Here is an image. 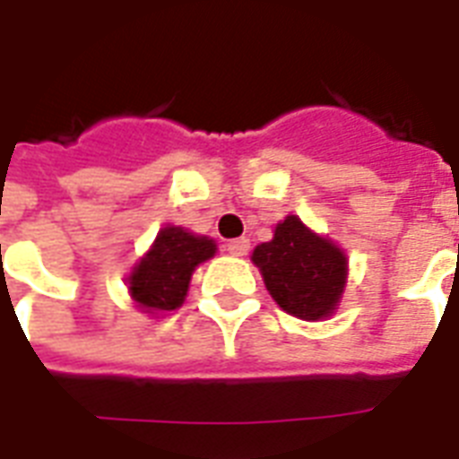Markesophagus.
I'll use <instances>...</instances> for the list:
<instances>
[{
  "mask_svg": "<svg viewBox=\"0 0 459 459\" xmlns=\"http://www.w3.org/2000/svg\"><path fill=\"white\" fill-rule=\"evenodd\" d=\"M226 250H229L230 255H236V257H243V255H247V250H250V240H247V238H233V240L226 243Z\"/></svg>",
  "mask_w": 459,
  "mask_h": 459,
  "instance_id": "esophagus-1",
  "label": "esophagus"
}]
</instances>
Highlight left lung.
<instances>
[{
  "label": "left lung",
  "mask_w": 459,
  "mask_h": 459,
  "mask_svg": "<svg viewBox=\"0 0 459 459\" xmlns=\"http://www.w3.org/2000/svg\"><path fill=\"white\" fill-rule=\"evenodd\" d=\"M253 262L272 299L300 320L327 317L344 291V253L310 233L296 216H286L274 238L255 247Z\"/></svg>",
  "instance_id": "left-lung-1"
}]
</instances>
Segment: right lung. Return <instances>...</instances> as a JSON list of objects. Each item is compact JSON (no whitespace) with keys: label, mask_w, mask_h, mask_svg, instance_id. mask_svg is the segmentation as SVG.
I'll return each instance as SVG.
<instances>
[{"label":"right lung","mask_w":459,"mask_h":459,"mask_svg":"<svg viewBox=\"0 0 459 459\" xmlns=\"http://www.w3.org/2000/svg\"><path fill=\"white\" fill-rule=\"evenodd\" d=\"M214 253V240L168 226L129 276V291L146 313L175 310L183 306L195 267Z\"/></svg>","instance_id":"add662e5"}]
</instances>
